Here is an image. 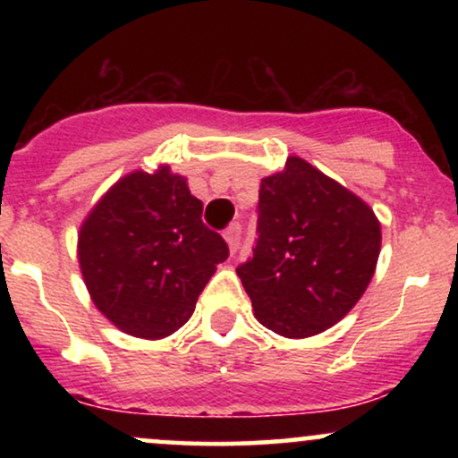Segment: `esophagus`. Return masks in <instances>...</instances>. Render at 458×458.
Listing matches in <instances>:
<instances>
[{
  "instance_id": "1",
  "label": "esophagus",
  "mask_w": 458,
  "mask_h": 458,
  "mask_svg": "<svg viewBox=\"0 0 458 458\" xmlns=\"http://www.w3.org/2000/svg\"><path fill=\"white\" fill-rule=\"evenodd\" d=\"M241 234H243L241 224H230L228 228L224 230V239H225V243H228L230 251H236V247H239V243H241Z\"/></svg>"
}]
</instances>
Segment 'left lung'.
Masks as SVG:
<instances>
[{"instance_id":"left-lung-1","label":"left lung","mask_w":458,"mask_h":458,"mask_svg":"<svg viewBox=\"0 0 458 458\" xmlns=\"http://www.w3.org/2000/svg\"><path fill=\"white\" fill-rule=\"evenodd\" d=\"M254 254L236 267L256 318L286 338L329 329L375 273L381 225L355 193L291 157L262 178Z\"/></svg>"}]
</instances>
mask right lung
<instances>
[{"instance_id":"1","label":"right lung","mask_w":458,"mask_h":458,"mask_svg":"<svg viewBox=\"0 0 458 458\" xmlns=\"http://www.w3.org/2000/svg\"><path fill=\"white\" fill-rule=\"evenodd\" d=\"M222 234L202 222V202L163 165L120 178L79 233V265L94 306L138 338L187 323L199 293L228 259Z\"/></svg>"}]
</instances>
